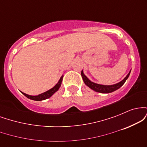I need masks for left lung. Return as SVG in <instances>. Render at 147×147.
Listing matches in <instances>:
<instances>
[{
	"instance_id": "obj_1",
	"label": "left lung",
	"mask_w": 147,
	"mask_h": 147,
	"mask_svg": "<svg viewBox=\"0 0 147 147\" xmlns=\"http://www.w3.org/2000/svg\"><path fill=\"white\" fill-rule=\"evenodd\" d=\"M130 72L126 75V77L123 79L122 81H121L119 83L114 84V85H111V86H106V85H101V84H97L95 83H93V82H90L88 79L84 75L83 70H82V72H81V75H82V78H83V80L85 83L86 85L87 86H88L90 88L92 89V90L96 91V92H101V93H109V92H112L113 91L117 90L120 88L125 83V82L126 81V79H128V77H129L130 75Z\"/></svg>"
}]
</instances>
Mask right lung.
Returning <instances> with one entry per match:
<instances>
[{
    "label": "right lung",
    "instance_id": "1",
    "mask_svg": "<svg viewBox=\"0 0 147 147\" xmlns=\"http://www.w3.org/2000/svg\"><path fill=\"white\" fill-rule=\"evenodd\" d=\"M63 76H62V77L60 78L58 83H57L56 85L55 86L52 88H51L50 90H49L48 91H46V92H43V93L40 94V95H38L37 96L29 95H27V94L24 93V92H21L25 96V97H27L28 98H29L30 99H32V100H34V101L44 100V99H46L49 98V97H51V96L53 95L55 92H57V91L59 90V88H60L61 85V82H62V80H63Z\"/></svg>",
    "mask_w": 147,
    "mask_h": 147
}]
</instances>
